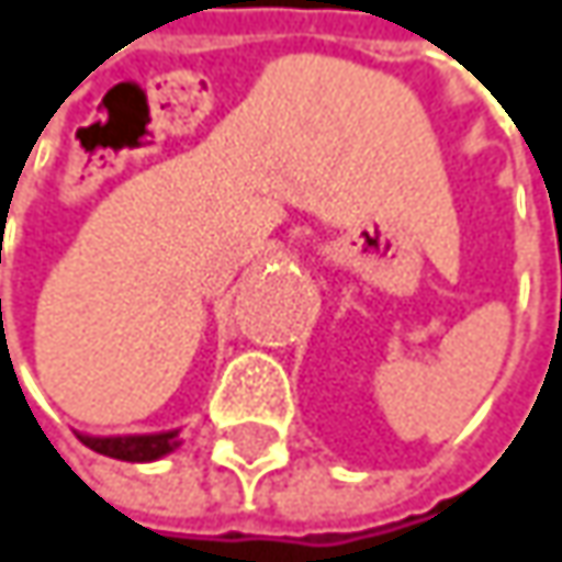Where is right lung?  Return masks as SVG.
<instances>
[{"instance_id":"right-lung-1","label":"right lung","mask_w":562,"mask_h":562,"mask_svg":"<svg viewBox=\"0 0 562 562\" xmlns=\"http://www.w3.org/2000/svg\"><path fill=\"white\" fill-rule=\"evenodd\" d=\"M78 439L100 456L120 459V462H157L170 456L180 446V430L164 434H128V436H91L78 434Z\"/></svg>"}]
</instances>
